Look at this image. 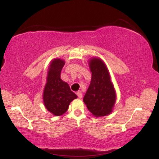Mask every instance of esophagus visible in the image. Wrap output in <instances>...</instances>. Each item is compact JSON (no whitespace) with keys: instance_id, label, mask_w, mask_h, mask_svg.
<instances>
[{"instance_id":"34e87169","label":"esophagus","mask_w":159,"mask_h":159,"mask_svg":"<svg viewBox=\"0 0 159 159\" xmlns=\"http://www.w3.org/2000/svg\"><path fill=\"white\" fill-rule=\"evenodd\" d=\"M77 95H78V98H82V96H83V95H82V93H81V90H78V92H77Z\"/></svg>"}]
</instances>
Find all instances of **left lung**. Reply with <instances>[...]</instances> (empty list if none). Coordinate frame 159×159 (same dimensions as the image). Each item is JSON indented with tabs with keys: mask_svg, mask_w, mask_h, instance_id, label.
<instances>
[{
	"mask_svg": "<svg viewBox=\"0 0 159 159\" xmlns=\"http://www.w3.org/2000/svg\"><path fill=\"white\" fill-rule=\"evenodd\" d=\"M87 63L92 77L83 101L94 116H107L112 113L116 100L110 72L104 61L98 57L90 58Z\"/></svg>",
	"mask_w": 159,
	"mask_h": 159,
	"instance_id": "8db88e82",
	"label": "left lung"
}]
</instances>
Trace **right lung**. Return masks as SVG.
I'll use <instances>...</instances> for the list:
<instances>
[{"label":"right lung","instance_id":"1","mask_svg":"<svg viewBox=\"0 0 159 159\" xmlns=\"http://www.w3.org/2000/svg\"><path fill=\"white\" fill-rule=\"evenodd\" d=\"M65 63L61 58H54L50 61L43 90V99L45 108L56 116L65 114L70 103L78 98L77 95L70 90L68 84L61 78Z\"/></svg>","mask_w":159,"mask_h":159}]
</instances>
